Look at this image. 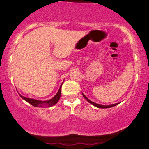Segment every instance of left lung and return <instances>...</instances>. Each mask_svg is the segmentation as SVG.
<instances>
[{
  "label": "left lung",
  "instance_id": "8db88e82",
  "mask_svg": "<svg viewBox=\"0 0 149 149\" xmlns=\"http://www.w3.org/2000/svg\"><path fill=\"white\" fill-rule=\"evenodd\" d=\"M83 97H84V98H85V100H86L87 101H88V102H90V104H92V105H94V106H95V107H97V108H101V109H107V108H111V107H114V106L117 105V104H118V103H116V104H112V105H108V106L101 105V104H97V103H95V102H92V101H90V100H88V99L86 97V96H85V95H83Z\"/></svg>",
  "mask_w": 149,
  "mask_h": 149
}]
</instances>
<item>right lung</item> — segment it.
<instances>
[{
  "label": "right lung",
  "mask_w": 149,
  "mask_h": 149,
  "mask_svg": "<svg viewBox=\"0 0 149 149\" xmlns=\"http://www.w3.org/2000/svg\"><path fill=\"white\" fill-rule=\"evenodd\" d=\"M61 85L60 88H59V91L57 92V94H56L55 96L53 97L52 99H51V100H47V101H40V100H33V99L26 98V97L22 96L21 95H20V97L23 99V100L26 101L27 102H29V103L31 104L32 106H34V107H42V108L50 107H52V106H54V104H57L58 102V101H59V99H60L61 91Z\"/></svg>",
  "instance_id": "add662e5"
}]
</instances>
